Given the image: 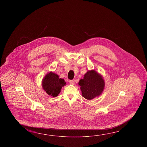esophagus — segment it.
Wrapping results in <instances>:
<instances>
[{
  "label": "esophagus",
  "instance_id": "34e87169",
  "mask_svg": "<svg viewBox=\"0 0 147 147\" xmlns=\"http://www.w3.org/2000/svg\"><path fill=\"white\" fill-rule=\"evenodd\" d=\"M70 84H75V80H70L69 81Z\"/></svg>",
  "mask_w": 147,
  "mask_h": 147
}]
</instances>
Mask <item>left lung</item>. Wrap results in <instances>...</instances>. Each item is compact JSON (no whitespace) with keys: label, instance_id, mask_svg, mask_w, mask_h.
<instances>
[{"label":"left lung","instance_id":"left-lung-1","mask_svg":"<svg viewBox=\"0 0 147 147\" xmlns=\"http://www.w3.org/2000/svg\"><path fill=\"white\" fill-rule=\"evenodd\" d=\"M105 83L101 75L92 70L87 72L78 84L80 86L82 97L90 100L101 94L105 86Z\"/></svg>","mask_w":147,"mask_h":147}]
</instances>
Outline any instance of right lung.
I'll use <instances>...</instances> for the list:
<instances>
[{
    "instance_id": "right-lung-1",
    "label": "right lung",
    "mask_w": 147,
    "mask_h": 147,
    "mask_svg": "<svg viewBox=\"0 0 147 147\" xmlns=\"http://www.w3.org/2000/svg\"><path fill=\"white\" fill-rule=\"evenodd\" d=\"M66 84L64 79L59 78L58 75L53 72L47 74L42 82L43 89L48 95L53 97L58 96L61 88Z\"/></svg>"
}]
</instances>
